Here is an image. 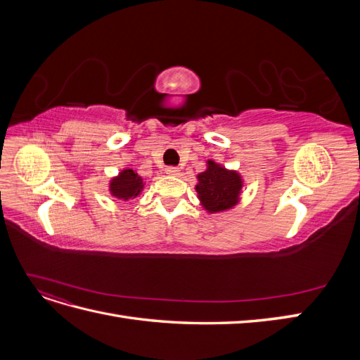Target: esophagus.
<instances>
[{
  "label": "esophagus",
  "instance_id": "34e87169",
  "mask_svg": "<svg viewBox=\"0 0 360 360\" xmlns=\"http://www.w3.org/2000/svg\"><path fill=\"white\" fill-rule=\"evenodd\" d=\"M179 172H180L179 167H168L167 168V174H169V176H177Z\"/></svg>",
  "mask_w": 360,
  "mask_h": 360
}]
</instances>
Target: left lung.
<instances>
[{"label":"left lung","instance_id":"left-lung-1","mask_svg":"<svg viewBox=\"0 0 360 360\" xmlns=\"http://www.w3.org/2000/svg\"><path fill=\"white\" fill-rule=\"evenodd\" d=\"M195 189L207 210L210 213L222 212L237 202L242 180L237 172L226 171L214 162H209V169L200 174Z\"/></svg>","mask_w":360,"mask_h":360}]
</instances>
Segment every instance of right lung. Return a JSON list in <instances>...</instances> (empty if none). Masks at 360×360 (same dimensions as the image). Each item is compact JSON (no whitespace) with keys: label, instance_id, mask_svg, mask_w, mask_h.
I'll list each match as a JSON object with an SVG mask.
<instances>
[{"label":"right lung","instance_id":"1","mask_svg":"<svg viewBox=\"0 0 360 360\" xmlns=\"http://www.w3.org/2000/svg\"><path fill=\"white\" fill-rule=\"evenodd\" d=\"M143 189V179H141L134 169H124L117 179L111 181V193L120 200H130L135 198L136 195Z\"/></svg>","mask_w":360,"mask_h":360}]
</instances>
